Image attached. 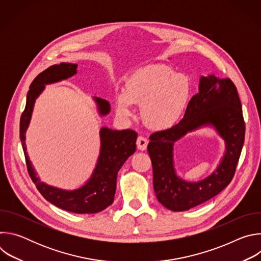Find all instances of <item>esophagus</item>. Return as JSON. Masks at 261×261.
Here are the masks:
<instances>
[{"label":"esophagus","instance_id":"34e87169","mask_svg":"<svg viewBox=\"0 0 261 261\" xmlns=\"http://www.w3.org/2000/svg\"><path fill=\"white\" fill-rule=\"evenodd\" d=\"M147 143H148V140H147L145 137H143V136H138V138H137V140H136V144H137L138 150L144 151L145 148H146V146H147Z\"/></svg>","mask_w":261,"mask_h":261}]
</instances>
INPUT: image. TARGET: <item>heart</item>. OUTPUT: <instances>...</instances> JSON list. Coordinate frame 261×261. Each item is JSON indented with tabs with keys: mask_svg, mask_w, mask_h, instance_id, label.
Segmentation results:
<instances>
[{
	"mask_svg": "<svg viewBox=\"0 0 261 261\" xmlns=\"http://www.w3.org/2000/svg\"><path fill=\"white\" fill-rule=\"evenodd\" d=\"M191 93V83L184 74L166 65H146L127 79L124 93L117 97V113L132 116V104L140 105L143 123L153 130H165L182 116Z\"/></svg>",
	"mask_w": 261,
	"mask_h": 261,
	"instance_id": "1",
	"label": "heart"
}]
</instances>
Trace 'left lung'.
<instances>
[{"instance_id":"1","label":"left lung","mask_w":261,"mask_h":261,"mask_svg":"<svg viewBox=\"0 0 261 261\" xmlns=\"http://www.w3.org/2000/svg\"><path fill=\"white\" fill-rule=\"evenodd\" d=\"M203 125L214 126L226 140L227 151L217 169L199 182L178 178L173 166V144ZM147 152L153 165L158 201L173 212L188 211L225 189L231 181L245 140V122L237 87L229 79L201 76L199 92L188 103L184 118L169 129L150 136Z\"/></svg>"}]
</instances>
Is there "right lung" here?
Wrapping results in <instances>:
<instances>
[{
  "label": "right lung",
  "mask_w": 261,
  "mask_h": 261,
  "mask_svg": "<svg viewBox=\"0 0 261 261\" xmlns=\"http://www.w3.org/2000/svg\"><path fill=\"white\" fill-rule=\"evenodd\" d=\"M77 73V65L61 63L53 65L37 76L30 86L27 103L20 117L19 136L24 152L28 172L41 195L56 206L75 214H96L114 202L118 172L126 160L136 151L137 133L131 129L113 130L106 127L100 130V155L91 178L75 190H63L53 187L37 177V173L27 154L25 132L29 127L35 101L45 88V85L67 80ZM101 116L110 111L109 103L95 97Z\"/></svg>",
  "instance_id": "add662e5"
}]
</instances>
